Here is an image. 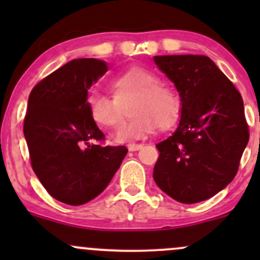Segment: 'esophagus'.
I'll return each instance as SVG.
<instances>
[{"instance_id":"esophagus-1","label":"esophagus","mask_w":260,"mask_h":260,"mask_svg":"<svg viewBox=\"0 0 260 260\" xmlns=\"http://www.w3.org/2000/svg\"><path fill=\"white\" fill-rule=\"evenodd\" d=\"M143 144H128V150L129 151H137L139 150V149H142Z\"/></svg>"}]
</instances>
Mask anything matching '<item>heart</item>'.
Wrapping results in <instances>:
<instances>
[{
	"mask_svg": "<svg viewBox=\"0 0 260 260\" xmlns=\"http://www.w3.org/2000/svg\"><path fill=\"white\" fill-rule=\"evenodd\" d=\"M156 74L142 67H132L116 76L110 82L113 101L94 95L88 101L89 116L100 128H116L123 113L121 106L127 99V112L132 115L115 134L117 143H129L145 138L156 128L174 124L180 113V99L174 90L159 85Z\"/></svg>",
	"mask_w": 260,
	"mask_h": 260,
	"instance_id": "obj_1",
	"label": "heart"
}]
</instances>
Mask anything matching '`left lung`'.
Instances as JSON below:
<instances>
[{"label":"left lung","mask_w":260,"mask_h":260,"mask_svg":"<svg viewBox=\"0 0 260 260\" xmlns=\"http://www.w3.org/2000/svg\"><path fill=\"white\" fill-rule=\"evenodd\" d=\"M181 98V120L160 151L154 181L175 201L211 198L235 178L249 139L243 100L208 56H154Z\"/></svg>","instance_id":"8db88e82"}]
</instances>
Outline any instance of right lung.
I'll return each instance as SVG.
<instances>
[{"label":"right lung","instance_id":"obj_1","mask_svg":"<svg viewBox=\"0 0 260 260\" xmlns=\"http://www.w3.org/2000/svg\"><path fill=\"white\" fill-rule=\"evenodd\" d=\"M107 72L105 61L72 59L39 82L29 95L23 132L31 168L50 196L82 205L109 186L127 148L101 147L105 136L92 122L88 90Z\"/></svg>","mask_w":260,"mask_h":260}]
</instances>
